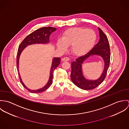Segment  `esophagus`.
I'll list each match as a JSON object with an SVG mask.
<instances>
[{"mask_svg":"<svg viewBox=\"0 0 129 129\" xmlns=\"http://www.w3.org/2000/svg\"><path fill=\"white\" fill-rule=\"evenodd\" d=\"M62 61H69L70 60V58L68 57H64L63 58H62Z\"/></svg>","mask_w":129,"mask_h":129,"instance_id":"obj_1","label":"esophagus"}]
</instances>
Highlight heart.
I'll use <instances>...</instances> for the list:
<instances>
[{"label": "heart", "mask_w": 129, "mask_h": 129, "mask_svg": "<svg viewBox=\"0 0 129 129\" xmlns=\"http://www.w3.org/2000/svg\"><path fill=\"white\" fill-rule=\"evenodd\" d=\"M96 40L95 33L91 29L75 27L67 30L62 40H59L57 46L62 50L71 45V51L75 56L87 54L94 46Z\"/></svg>", "instance_id": "b5f03b06"}]
</instances>
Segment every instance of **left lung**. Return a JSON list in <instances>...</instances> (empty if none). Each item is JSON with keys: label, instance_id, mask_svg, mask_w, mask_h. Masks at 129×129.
I'll return each mask as SVG.
<instances>
[{"label": "left lung", "instance_id": "1", "mask_svg": "<svg viewBox=\"0 0 129 129\" xmlns=\"http://www.w3.org/2000/svg\"><path fill=\"white\" fill-rule=\"evenodd\" d=\"M100 39L98 43L87 54L77 58L72 62L71 79L74 84L78 87L83 90H91L99 85L105 79L110 64V50L108 38L102 30L98 28ZM101 56L105 61V69L101 76L94 81L88 80L83 76L82 71V64L83 61L90 55Z\"/></svg>", "mask_w": 129, "mask_h": 129}]
</instances>
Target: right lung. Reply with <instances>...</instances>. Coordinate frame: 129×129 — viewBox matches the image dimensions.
Segmentation results:
<instances>
[{
    "mask_svg": "<svg viewBox=\"0 0 129 129\" xmlns=\"http://www.w3.org/2000/svg\"><path fill=\"white\" fill-rule=\"evenodd\" d=\"M56 30V28L51 27H43L38 29L37 30L34 31L29 35L26 37L23 41L20 44L18 50V52L17 54L16 58V64L17 69L18 71L19 77L21 83L22 84L23 87L28 90L29 92L33 93H37L40 92H43L47 90L52 84L53 82V78L54 76V72L55 69L60 64V58L59 57H54L53 59L52 67L50 72V76L49 81L47 84L43 88L38 89L36 90H33L28 88L22 81L21 78L20 77V74L19 73V60L20 55H21L22 51L28 45L34 44H47L49 43V38L52 33L54 32Z\"/></svg>",
    "mask_w": 129,
    "mask_h": 129,
    "instance_id": "right-lung-1",
    "label": "right lung"
}]
</instances>
